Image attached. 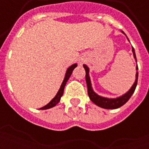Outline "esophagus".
Returning <instances> with one entry per match:
<instances>
[{
  "label": "esophagus",
  "instance_id": "1",
  "mask_svg": "<svg viewBox=\"0 0 149 149\" xmlns=\"http://www.w3.org/2000/svg\"><path fill=\"white\" fill-rule=\"evenodd\" d=\"M82 62H83V61H81L79 62V63H80V65H81V64H82Z\"/></svg>",
  "mask_w": 149,
  "mask_h": 149
}]
</instances>
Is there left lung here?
Masks as SVG:
<instances>
[{
    "label": "left lung",
    "instance_id": "8db88e82",
    "mask_svg": "<svg viewBox=\"0 0 149 149\" xmlns=\"http://www.w3.org/2000/svg\"><path fill=\"white\" fill-rule=\"evenodd\" d=\"M122 33L125 34V33L121 31ZM128 39V37H127ZM132 53H133V56H134L135 61H136V53H135L134 49H132ZM85 72H86V75H85V80H86V83H87V88H88V97L90 98V100L93 102L96 105L103 108V109H118L120 107H121L122 105H124L127 101H128L130 97H132V95L134 93L136 84H137V80H138V67L136 65V79H135V82L132 85V87L130 88V89L125 93V94H123L122 96H120L116 98H108V97H101L100 95H98L94 92L93 88L92 87V83H91L90 77H89V68L86 65H83Z\"/></svg>",
    "mask_w": 149,
    "mask_h": 149
}]
</instances>
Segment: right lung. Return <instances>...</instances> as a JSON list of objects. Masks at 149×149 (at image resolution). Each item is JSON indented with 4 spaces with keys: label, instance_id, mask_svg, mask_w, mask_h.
Instances as JSON below:
<instances>
[{
    "label": "right lung",
    "instance_id": "1",
    "mask_svg": "<svg viewBox=\"0 0 149 149\" xmlns=\"http://www.w3.org/2000/svg\"><path fill=\"white\" fill-rule=\"evenodd\" d=\"M77 66V64H73V65H72L71 66H69L67 69V71L65 72V78H64V81L62 82L61 85V88H60V89L57 92V93L56 94V96L53 98H52V100H50V102L49 104H47L46 105H45L42 108H40L39 109L44 110V109H51L52 107L56 106L57 104L59 103V101L61 100V98L63 96V93H64V89H65V86L66 83H67V81H68V79L70 77V76L72 73V71H73V69H74Z\"/></svg>",
    "mask_w": 149,
    "mask_h": 149
}]
</instances>
